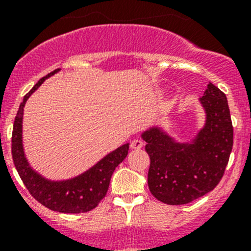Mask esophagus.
<instances>
[{"label":"esophagus","instance_id":"esophagus-1","mask_svg":"<svg viewBox=\"0 0 251 251\" xmlns=\"http://www.w3.org/2000/svg\"><path fill=\"white\" fill-rule=\"evenodd\" d=\"M130 147L132 149H141L142 147H143V142H142L141 140H133L132 142H131Z\"/></svg>","mask_w":251,"mask_h":251}]
</instances>
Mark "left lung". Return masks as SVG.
<instances>
[{"label": "left lung", "instance_id": "obj_1", "mask_svg": "<svg viewBox=\"0 0 251 251\" xmlns=\"http://www.w3.org/2000/svg\"><path fill=\"white\" fill-rule=\"evenodd\" d=\"M199 103L205 123L191 141H177L159 125L141 135L151 158L149 191L165 204H187L209 193L222 178L228 163L233 126L226 95L209 82Z\"/></svg>", "mask_w": 251, "mask_h": 251}]
</instances>
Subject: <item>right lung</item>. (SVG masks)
Here are the masks:
<instances>
[{
  "label": "right lung",
  "mask_w": 251,
  "mask_h": 251,
  "mask_svg": "<svg viewBox=\"0 0 251 251\" xmlns=\"http://www.w3.org/2000/svg\"><path fill=\"white\" fill-rule=\"evenodd\" d=\"M60 69L50 73L24 96L18 109L12 135V155L16 169L25 187L39 203L64 214H80L95 209L107 194L111 175L116 166L127 156L128 146L125 143L103 156L98 163L91 166L85 173L67 179H50L37 173L30 165L25 155L23 144V116L24 107L30 96L47 80L59 73Z\"/></svg>",
  "instance_id": "obj_1"
}]
</instances>
